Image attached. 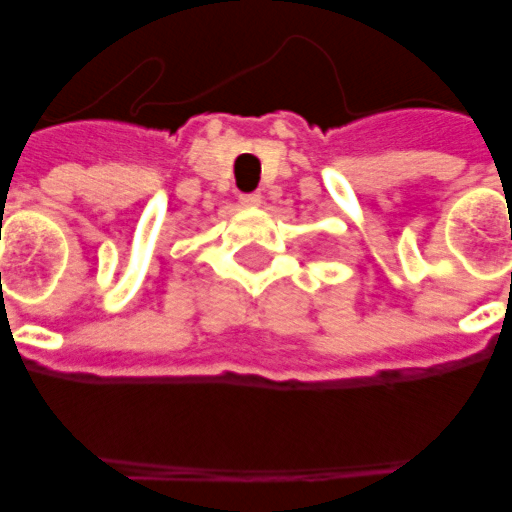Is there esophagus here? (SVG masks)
Instances as JSON below:
<instances>
[{
  "label": "esophagus",
  "instance_id": "1",
  "mask_svg": "<svg viewBox=\"0 0 512 512\" xmlns=\"http://www.w3.org/2000/svg\"><path fill=\"white\" fill-rule=\"evenodd\" d=\"M239 201L244 207H260V204H263V193H241Z\"/></svg>",
  "mask_w": 512,
  "mask_h": 512
}]
</instances>
